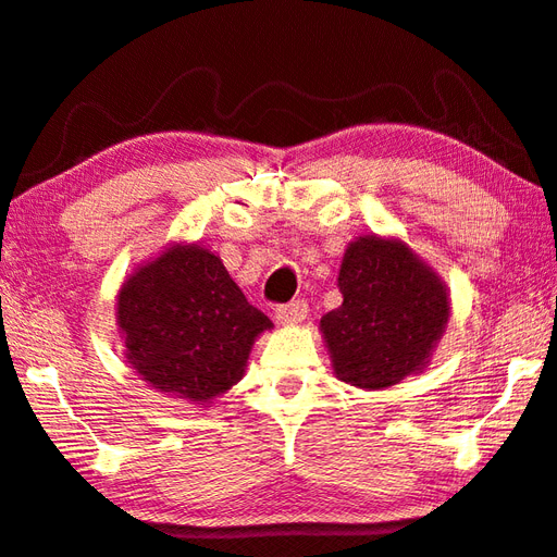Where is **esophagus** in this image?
Segmentation results:
<instances>
[{"instance_id":"1","label":"esophagus","mask_w":557,"mask_h":557,"mask_svg":"<svg viewBox=\"0 0 557 557\" xmlns=\"http://www.w3.org/2000/svg\"><path fill=\"white\" fill-rule=\"evenodd\" d=\"M309 313V307L305 299L299 301H292V305H285V307H277L275 311V321L282 323V326H295V323H301L307 319Z\"/></svg>"}]
</instances>
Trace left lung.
<instances>
[{
	"label": "left lung",
	"mask_w": 557,
	"mask_h": 557,
	"mask_svg": "<svg viewBox=\"0 0 557 557\" xmlns=\"http://www.w3.org/2000/svg\"><path fill=\"white\" fill-rule=\"evenodd\" d=\"M343 305L321 319L331 366L358 389H387L429 368L446 333V282L401 238L350 240L338 270Z\"/></svg>",
	"instance_id": "8db88e82"
}]
</instances>
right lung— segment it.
Returning <instances> with one entry per match:
<instances>
[{
    "instance_id": "right-lung-1",
    "label": "right lung",
    "mask_w": 557,
    "mask_h": 557,
    "mask_svg": "<svg viewBox=\"0 0 557 557\" xmlns=\"http://www.w3.org/2000/svg\"><path fill=\"white\" fill-rule=\"evenodd\" d=\"M116 326L128 368L148 387L207 407L246 375L272 321L248 305L216 252L175 240L121 282Z\"/></svg>"
}]
</instances>
